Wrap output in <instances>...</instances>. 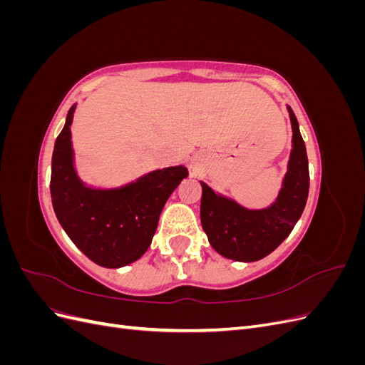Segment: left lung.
<instances>
[{
  "label": "left lung",
  "mask_w": 365,
  "mask_h": 365,
  "mask_svg": "<svg viewBox=\"0 0 365 365\" xmlns=\"http://www.w3.org/2000/svg\"><path fill=\"white\" fill-rule=\"evenodd\" d=\"M292 125V150L280 193L274 204L248 210L215 193L201 181V224L220 256L237 262L267 257L289 236L300 219L309 195V164L298 121L288 106Z\"/></svg>",
  "instance_id": "obj_1"
}]
</instances>
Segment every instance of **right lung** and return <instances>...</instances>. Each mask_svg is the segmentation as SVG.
Listing matches in <instances>:
<instances>
[{
  "mask_svg": "<svg viewBox=\"0 0 365 365\" xmlns=\"http://www.w3.org/2000/svg\"><path fill=\"white\" fill-rule=\"evenodd\" d=\"M76 105L54 143L50 193L65 233L88 259L105 268L138 260L150 247L161 210L187 178L184 165L153 170L118 189H91L73 164L71 123Z\"/></svg>",
  "mask_w": 365,
  "mask_h": 365,
  "instance_id": "obj_1",
  "label": "right lung"
}]
</instances>
